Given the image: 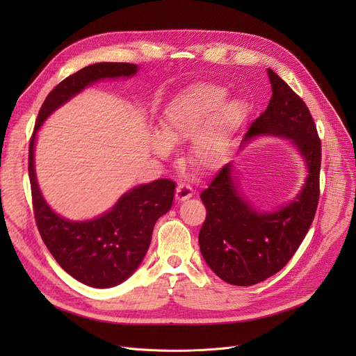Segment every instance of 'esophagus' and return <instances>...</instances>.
<instances>
[{
    "label": "esophagus",
    "mask_w": 356,
    "mask_h": 356,
    "mask_svg": "<svg viewBox=\"0 0 356 356\" xmlns=\"http://www.w3.org/2000/svg\"><path fill=\"white\" fill-rule=\"evenodd\" d=\"M193 196V189L191 188L189 184H186V183H179L177 184V188H176V199L179 200V202H184V200H188L189 197H192Z\"/></svg>",
    "instance_id": "obj_1"
}]
</instances>
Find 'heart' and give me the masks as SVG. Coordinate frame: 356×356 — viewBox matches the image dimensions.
Instances as JSON below:
<instances>
[{
    "instance_id": "b5f03b06",
    "label": "heart",
    "mask_w": 356,
    "mask_h": 356,
    "mask_svg": "<svg viewBox=\"0 0 356 356\" xmlns=\"http://www.w3.org/2000/svg\"><path fill=\"white\" fill-rule=\"evenodd\" d=\"M227 99L219 85L199 82L186 88L164 108L160 134L152 138L153 152L170 153V144L191 140L188 161L202 173L216 172L227 161L234 136L245 118L244 102Z\"/></svg>"
}]
</instances>
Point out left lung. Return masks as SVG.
Listing matches in <instances>:
<instances>
[{"label": "left lung", "mask_w": 356, "mask_h": 356, "mask_svg": "<svg viewBox=\"0 0 356 356\" xmlns=\"http://www.w3.org/2000/svg\"><path fill=\"white\" fill-rule=\"evenodd\" d=\"M267 72L273 97L244 141L257 136L290 138L309 175L297 197L275 212H258L239 196L231 163L200 193L207 208L199 232L200 252L212 271L234 286L264 282L289 263L312 225L321 195L322 145L310 111L275 72Z\"/></svg>", "instance_id": "left-lung-1"}]
</instances>
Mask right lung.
I'll return each instance as SVG.
<instances>
[{
    "instance_id": "1",
    "label": "right lung",
    "mask_w": 356,
    "mask_h": 356,
    "mask_svg": "<svg viewBox=\"0 0 356 356\" xmlns=\"http://www.w3.org/2000/svg\"><path fill=\"white\" fill-rule=\"evenodd\" d=\"M137 65L95 63L70 74L44 99L29 147V176L35 225L50 254L78 282L97 287H114L133 274L149 247L153 228L172 208L175 181L159 179L125 193L105 215L85 222H72L56 215L43 199L34 173L37 129L62 104L88 85L105 78L133 76Z\"/></svg>"
}]
</instances>
